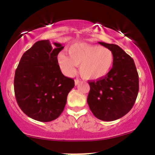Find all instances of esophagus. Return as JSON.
Returning a JSON list of instances; mask_svg holds the SVG:
<instances>
[{"mask_svg": "<svg viewBox=\"0 0 155 155\" xmlns=\"http://www.w3.org/2000/svg\"><path fill=\"white\" fill-rule=\"evenodd\" d=\"M79 82H80V81H79V79H75V84H76V85H77V84L79 83Z\"/></svg>", "mask_w": 155, "mask_h": 155, "instance_id": "1", "label": "esophagus"}]
</instances>
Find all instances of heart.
Listing matches in <instances>:
<instances>
[{"label": "heart", "instance_id": "obj_1", "mask_svg": "<svg viewBox=\"0 0 155 155\" xmlns=\"http://www.w3.org/2000/svg\"><path fill=\"white\" fill-rule=\"evenodd\" d=\"M69 56L64 53L58 55V62L62 72L71 76L79 66L81 76L86 79H97L106 76L114 64L111 50L105 48L84 43L73 45L68 50Z\"/></svg>", "mask_w": 155, "mask_h": 155}]
</instances>
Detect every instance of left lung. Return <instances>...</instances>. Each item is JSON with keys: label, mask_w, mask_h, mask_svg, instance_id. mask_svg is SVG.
<instances>
[{"label": "left lung", "mask_w": 155, "mask_h": 155, "mask_svg": "<svg viewBox=\"0 0 155 155\" xmlns=\"http://www.w3.org/2000/svg\"><path fill=\"white\" fill-rule=\"evenodd\" d=\"M111 50L113 67L106 76L89 81L87 102L94 115L103 121H114L132 108L139 91V76L133 58L118 45L99 42Z\"/></svg>", "instance_id": "left-lung-1"}]
</instances>
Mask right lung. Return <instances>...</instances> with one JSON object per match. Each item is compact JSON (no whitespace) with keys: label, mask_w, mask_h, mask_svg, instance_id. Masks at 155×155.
<instances>
[{"label":"right lung","mask_w":155,"mask_h":155,"mask_svg":"<svg viewBox=\"0 0 155 155\" xmlns=\"http://www.w3.org/2000/svg\"><path fill=\"white\" fill-rule=\"evenodd\" d=\"M35 42L23 54L15 73L14 91L21 110L30 118L50 122L61 115L74 80L64 76L58 64L62 45Z\"/></svg>","instance_id":"right-lung-1"}]
</instances>
